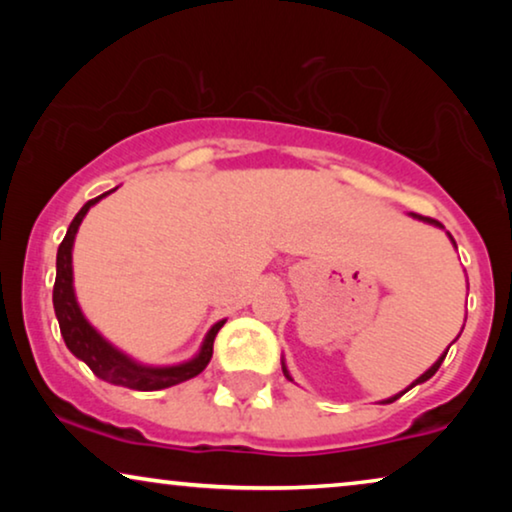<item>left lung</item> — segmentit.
Instances as JSON below:
<instances>
[{"label":"left lung","instance_id":"obj_1","mask_svg":"<svg viewBox=\"0 0 512 512\" xmlns=\"http://www.w3.org/2000/svg\"><path fill=\"white\" fill-rule=\"evenodd\" d=\"M412 216H415V219H419V221L433 223V226H443V223H438L436 219H429V216H422V214H412ZM452 242H454V240H452ZM445 356H447V352H445L443 356H440V359H438L436 363H433V366H431L429 370H426V373H424L422 377H419V380H415V382H412V384H410V387H408V389H405V391H410L412 387H415V384H419V382H426V380H429V377H433V375H436V370L440 368V363H443V361H445ZM282 370H284V375H286V377H289V370H286V366H282ZM289 380H291V377H289ZM405 391H403V394H405ZM403 394H398V396H394V398H389V401H384V403H394V401H396V398H401Z\"/></svg>","mask_w":512,"mask_h":512}]
</instances>
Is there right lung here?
I'll list each match as a JSON object with an SVG mask.
<instances>
[{
  "label": "right lung",
  "instance_id": "1",
  "mask_svg": "<svg viewBox=\"0 0 512 512\" xmlns=\"http://www.w3.org/2000/svg\"><path fill=\"white\" fill-rule=\"evenodd\" d=\"M104 195L107 193L97 195V198L88 200L86 205L81 207V212L74 216L72 223H69L65 240H62L58 247V261H55L58 272H55V284H53V307H55V317H58V324H60V333L62 338H65V345L69 352H72L76 359L86 363V366L93 370L100 380L116 384V387H128L135 391H158V389H167L179 382L191 380V377L200 375L202 370L207 368V363L212 359V352H214L216 333L221 331V326L226 324V321H219V324L212 326V331L207 333L205 342H202L200 354L195 356V359L179 363V366H170V368H149V366H139V363H135L125 354L118 352V349L111 347L109 342L88 324L86 317H83L79 310V305H76L74 286H72L74 237H76V230L81 226L83 216H86L88 209L93 207L97 200H102Z\"/></svg>",
  "mask_w": 512,
  "mask_h": 512
}]
</instances>
